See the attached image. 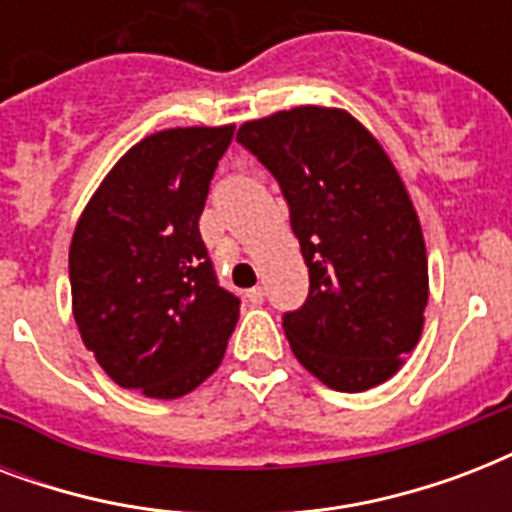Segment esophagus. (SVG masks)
I'll use <instances>...</instances> for the list:
<instances>
[{"instance_id":"esophagus-1","label":"esophagus","mask_w":512,"mask_h":512,"mask_svg":"<svg viewBox=\"0 0 512 512\" xmlns=\"http://www.w3.org/2000/svg\"><path fill=\"white\" fill-rule=\"evenodd\" d=\"M247 300L252 305H263V300H265V292H263V287H252V289H247Z\"/></svg>"}]
</instances>
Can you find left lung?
Wrapping results in <instances>:
<instances>
[{
  "mask_svg": "<svg viewBox=\"0 0 512 512\" xmlns=\"http://www.w3.org/2000/svg\"><path fill=\"white\" fill-rule=\"evenodd\" d=\"M279 180L311 289L284 332L329 388L390 380L425 324L428 255L396 167L348 111L300 106L244 122L236 135Z\"/></svg>",
  "mask_w": 512,
  "mask_h": 512,
  "instance_id": "obj_1",
  "label": "left lung"
}]
</instances>
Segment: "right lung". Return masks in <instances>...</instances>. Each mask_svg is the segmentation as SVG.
Wrapping results in <instances>:
<instances>
[{"label": "right lung", "instance_id": "add662e5", "mask_svg": "<svg viewBox=\"0 0 512 512\" xmlns=\"http://www.w3.org/2000/svg\"><path fill=\"white\" fill-rule=\"evenodd\" d=\"M228 127L148 135L114 164L76 223L68 279L87 350L122 388L180 398L225 356L239 297L217 284L199 217Z\"/></svg>", "mask_w": 512, "mask_h": 512}]
</instances>
